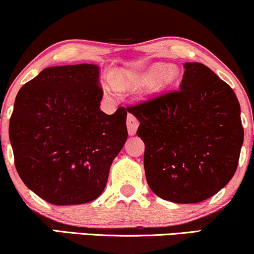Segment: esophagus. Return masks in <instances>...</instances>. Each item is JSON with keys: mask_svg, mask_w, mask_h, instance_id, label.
<instances>
[{"mask_svg": "<svg viewBox=\"0 0 254 254\" xmlns=\"http://www.w3.org/2000/svg\"><path fill=\"white\" fill-rule=\"evenodd\" d=\"M138 125H139V122H138L137 118L131 114L127 115V132H129L130 136H133V134L136 133V131L138 129Z\"/></svg>", "mask_w": 254, "mask_h": 254, "instance_id": "34e87169", "label": "esophagus"}]
</instances>
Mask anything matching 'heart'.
<instances>
[{"mask_svg": "<svg viewBox=\"0 0 254 254\" xmlns=\"http://www.w3.org/2000/svg\"><path fill=\"white\" fill-rule=\"evenodd\" d=\"M178 77L179 69L175 64L152 63L138 69L122 70L116 79H109L104 91L108 95L115 96L118 94L120 88L142 83V89L145 94L156 95L171 88L177 82Z\"/></svg>", "mask_w": 254, "mask_h": 254, "instance_id": "obj_1", "label": "heart"}]
</instances>
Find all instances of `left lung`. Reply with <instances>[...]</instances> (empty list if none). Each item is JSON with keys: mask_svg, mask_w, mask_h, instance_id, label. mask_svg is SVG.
I'll return each mask as SVG.
<instances>
[{"mask_svg": "<svg viewBox=\"0 0 254 254\" xmlns=\"http://www.w3.org/2000/svg\"><path fill=\"white\" fill-rule=\"evenodd\" d=\"M178 90L127 107L139 121L153 193L179 204L219 192L238 166L244 129L231 86L201 63H184Z\"/></svg>", "mask_w": 254, "mask_h": 254, "instance_id": "obj_1", "label": "left lung"}]
</instances>
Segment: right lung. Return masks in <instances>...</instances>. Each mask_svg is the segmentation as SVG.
<instances>
[{
    "mask_svg": "<svg viewBox=\"0 0 254 254\" xmlns=\"http://www.w3.org/2000/svg\"><path fill=\"white\" fill-rule=\"evenodd\" d=\"M103 90L95 64L50 66L15 98L9 138L22 182L54 205L95 200L127 138V109H99Z\"/></svg>",
    "mask_w": 254,
    "mask_h": 254,
    "instance_id": "add662e5",
    "label": "right lung"
}]
</instances>
